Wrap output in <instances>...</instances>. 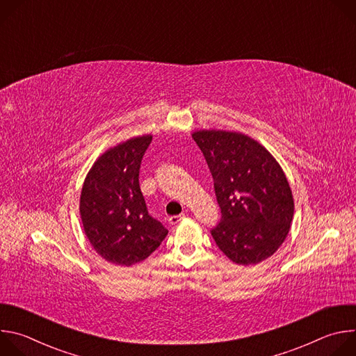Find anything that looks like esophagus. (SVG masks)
<instances>
[{
	"label": "esophagus",
	"mask_w": 356,
	"mask_h": 356,
	"mask_svg": "<svg viewBox=\"0 0 356 356\" xmlns=\"http://www.w3.org/2000/svg\"><path fill=\"white\" fill-rule=\"evenodd\" d=\"M186 216L184 214H180V216H172L170 218H169V224H172V225H176V224H179L183 218H184Z\"/></svg>",
	"instance_id": "1"
}]
</instances>
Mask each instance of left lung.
Returning a JSON list of instances; mask_svg holds the SVG:
<instances>
[{"mask_svg":"<svg viewBox=\"0 0 356 356\" xmlns=\"http://www.w3.org/2000/svg\"><path fill=\"white\" fill-rule=\"evenodd\" d=\"M193 139L210 168L221 220L211 229L217 246L238 265H257L277 250L293 220L289 181L257 140L227 131H198Z\"/></svg>","mask_w":356,"mask_h":356,"instance_id":"obj_1","label":"left lung"}]
</instances>
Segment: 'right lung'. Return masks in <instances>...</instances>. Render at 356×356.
<instances>
[{
  "mask_svg": "<svg viewBox=\"0 0 356 356\" xmlns=\"http://www.w3.org/2000/svg\"><path fill=\"white\" fill-rule=\"evenodd\" d=\"M150 135L128 139L101 155L88 172L80 197L84 232L98 255L131 266L146 259L168 235L150 217L139 187L140 162Z\"/></svg>",
  "mask_w": 356,
  "mask_h": 356,
  "instance_id": "add662e5",
  "label": "right lung"
}]
</instances>
